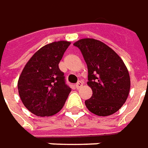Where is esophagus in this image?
Segmentation results:
<instances>
[{"label":"esophagus","instance_id":"1","mask_svg":"<svg viewBox=\"0 0 148 148\" xmlns=\"http://www.w3.org/2000/svg\"><path fill=\"white\" fill-rule=\"evenodd\" d=\"M82 86H83V83H82L81 81H79V82H78L77 84H75V88H76L77 89H79V88H81Z\"/></svg>","mask_w":148,"mask_h":148}]
</instances>
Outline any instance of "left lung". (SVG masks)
<instances>
[{
	"label": "left lung",
	"instance_id": "1",
	"mask_svg": "<svg viewBox=\"0 0 148 148\" xmlns=\"http://www.w3.org/2000/svg\"><path fill=\"white\" fill-rule=\"evenodd\" d=\"M88 66V82L92 96L85 101L89 111L107 116L122 107L130 93V77L123 60L106 44L94 38L75 42Z\"/></svg>",
	"mask_w": 148,
	"mask_h": 148
}]
</instances>
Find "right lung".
I'll list each match as a JSON object with an SVG mask.
<instances>
[{
  "label": "right lung",
  "instance_id": "1",
  "mask_svg": "<svg viewBox=\"0 0 148 148\" xmlns=\"http://www.w3.org/2000/svg\"><path fill=\"white\" fill-rule=\"evenodd\" d=\"M70 45L58 41L41 47L29 59L18 80L20 99L37 116H51L64 106L71 88L64 83L59 63Z\"/></svg>",
  "mask_w": 148,
  "mask_h": 148
}]
</instances>
